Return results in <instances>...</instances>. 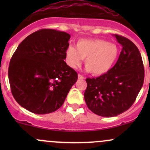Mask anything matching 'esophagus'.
Here are the masks:
<instances>
[{"mask_svg": "<svg viewBox=\"0 0 150 150\" xmlns=\"http://www.w3.org/2000/svg\"><path fill=\"white\" fill-rule=\"evenodd\" d=\"M78 79H79V80H83V79H85V77L82 76V75H80V74H79V75H78Z\"/></svg>", "mask_w": 150, "mask_h": 150, "instance_id": "obj_1", "label": "esophagus"}]
</instances>
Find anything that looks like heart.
Returning a JSON list of instances; mask_svg holds the SVG:
<instances>
[{
	"instance_id": "b5f03b06",
	"label": "heart",
	"mask_w": 150,
	"mask_h": 150,
	"mask_svg": "<svg viewBox=\"0 0 150 150\" xmlns=\"http://www.w3.org/2000/svg\"><path fill=\"white\" fill-rule=\"evenodd\" d=\"M119 49L116 44L104 39H80L76 48L69 46L65 51V61L70 68L76 69L85 58V70L94 75L108 73L118 59Z\"/></svg>"
}]
</instances>
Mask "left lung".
Wrapping results in <instances>:
<instances>
[{"label":"left lung","mask_w":150,"mask_h":150,"mask_svg":"<svg viewBox=\"0 0 150 150\" xmlns=\"http://www.w3.org/2000/svg\"><path fill=\"white\" fill-rule=\"evenodd\" d=\"M122 46L119 58L108 73L97 78H87L86 104L93 113L103 117L125 112L135 101L144 82L142 56L134 43L114 34Z\"/></svg>","instance_id":"8db88e82"}]
</instances>
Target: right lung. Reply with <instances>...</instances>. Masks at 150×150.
<instances>
[{
  "mask_svg": "<svg viewBox=\"0 0 150 150\" xmlns=\"http://www.w3.org/2000/svg\"><path fill=\"white\" fill-rule=\"evenodd\" d=\"M70 35L44 29L19 44L10 60L11 92L22 107L37 114L58 109L77 80V73L64 61Z\"/></svg>",
  "mask_w": 150,
  "mask_h": 150,
  "instance_id": "1",
  "label": "right lung"
}]
</instances>
